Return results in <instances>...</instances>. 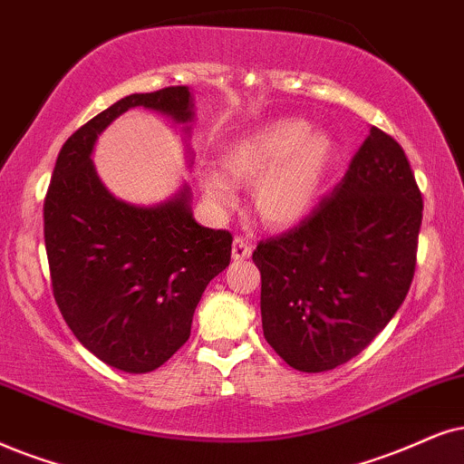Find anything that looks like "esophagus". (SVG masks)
Here are the masks:
<instances>
[{"instance_id": "34e87169", "label": "esophagus", "mask_w": 464, "mask_h": 464, "mask_svg": "<svg viewBox=\"0 0 464 464\" xmlns=\"http://www.w3.org/2000/svg\"><path fill=\"white\" fill-rule=\"evenodd\" d=\"M252 252V246L246 237H236L233 239V259L236 261H244L248 259Z\"/></svg>"}]
</instances>
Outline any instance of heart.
<instances>
[{
  "label": "heart",
  "mask_w": 464,
  "mask_h": 464,
  "mask_svg": "<svg viewBox=\"0 0 464 464\" xmlns=\"http://www.w3.org/2000/svg\"><path fill=\"white\" fill-rule=\"evenodd\" d=\"M334 154L332 140L302 120H278L228 145L220 171L198 178L205 198L218 209L236 203L237 184H254L255 212L269 227H291L314 205Z\"/></svg>",
  "instance_id": "obj_1"
}]
</instances>
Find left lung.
Returning a JSON list of instances; mask_svg holds the SVG:
<instances>
[{"label": "left lung", "instance_id": "obj_1", "mask_svg": "<svg viewBox=\"0 0 464 464\" xmlns=\"http://www.w3.org/2000/svg\"><path fill=\"white\" fill-rule=\"evenodd\" d=\"M421 209L404 150L372 126L332 195L252 252L269 347L302 372L362 353L411 286Z\"/></svg>", "mask_w": 464, "mask_h": 464}]
</instances>
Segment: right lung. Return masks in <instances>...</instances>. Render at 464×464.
<instances>
[{
	"instance_id": "obj_1",
	"label": "right lung",
	"mask_w": 464,
	"mask_h": 464,
	"mask_svg": "<svg viewBox=\"0 0 464 464\" xmlns=\"http://www.w3.org/2000/svg\"><path fill=\"white\" fill-rule=\"evenodd\" d=\"M132 107L192 120L186 85L130 93L70 137L44 198L51 285L70 330L98 360L124 372H151L190 338L205 286L231 261L233 236L197 225L184 186L171 201L137 208L98 179V134Z\"/></svg>"
}]
</instances>
